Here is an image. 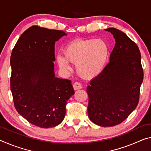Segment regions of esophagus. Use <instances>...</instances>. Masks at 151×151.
<instances>
[{
  "label": "esophagus",
  "mask_w": 151,
  "mask_h": 151,
  "mask_svg": "<svg viewBox=\"0 0 151 151\" xmlns=\"http://www.w3.org/2000/svg\"><path fill=\"white\" fill-rule=\"evenodd\" d=\"M73 88H74V89H75V90L81 89V88H82V85H81L80 83L75 82L73 84Z\"/></svg>",
  "instance_id": "obj_1"
}]
</instances>
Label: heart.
<instances>
[{
  "mask_svg": "<svg viewBox=\"0 0 151 151\" xmlns=\"http://www.w3.org/2000/svg\"><path fill=\"white\" fill-rule=\"evenodd\" d=\"M63 56L57 57L62 68H68V62L76 64V70L81 77L91 79L99 75L106 66L109 47L104 40H76L67 45Z\"/></svg>",
  "mask_w": 151,
  "mask_h": 151,
  "instance_id": "1",
  "label": "heart"
}]
</instances>
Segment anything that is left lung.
Masks as SVG:
<instances>
[{"mask_svg": "<svg viewBox=\"0 0 151 151\" xmlns=\"http://www.w3.org/2000/svg\"><path fill=\"white\" fill-rule=\"evenodd\" d=\"M105 30L116 44L109 63L87 88V111L93 123L110 127L122 122L137 106L144 74L138 45L118 29Z\"/></svg>", "mask_w": 151, "mask_h": 151, "instance_id": "left-lung-1", "label": "left lung"}]
</instances>
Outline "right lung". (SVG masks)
<instances>
[{
	"label": "right lung",
	"instance_id": "add662e5",
	"mask_svg": "<svg viewBox=\"0 0 151 151\" xmlns=\"http://www.w3.org/2000/svg\"><path fill=\"white\" fill-rule=\"evenodd\" d=\"M63 31L33 25L19 38L11 56V90L17 111L43 128L60 124L67 101L75 94L71 81L55 76V42Z\"/></svg>",
	"mask_w": 151,
	"mask_h": 151
}]
</instances>
